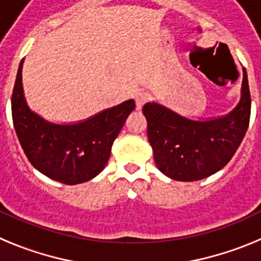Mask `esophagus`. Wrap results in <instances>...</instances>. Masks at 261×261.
I'll return each mask as SVG.
<instances>
[{
    "label": "esophagus",
    "instance_id": "1",
    "mask_svg": "<svg viewBox=\"0 0 261 261\" xmlns=\"http://www.w3.org/2000/svg\"><path fill=\"white\" fill-rule=\"evenodd\" d=\"M149 99L150 98H149L146 93H138L136 95V107H137V110H141L145 103L149 102Z\"/></svg>",
    "mask_w": 261,
    "mask_h": 261
}]
</instances>
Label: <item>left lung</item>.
Instances as JSON below:
<instances>
[{
  "label": "left lung",
  "instance_id": "8db88e82",
  "mask_svg": "<svg viewBox=\"0 0 261 261\" xmlns=\"http://www.w3.org/2000/svg\"><path fill=\"white\" fill-rule=\"evenodd\" d=\"M154 162L162 174L179 181L211 176L229 163L247 132L251 96L243 69L241 99L229 114L196 119L159 102L142 108Z\"/></svg>",
  "mask_w": 261,
  "mask_h": 261
}]
</instances>
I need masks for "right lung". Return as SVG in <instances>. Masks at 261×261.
<instances>
[{"mask_svg":"<svg viewBox=\"0 0 261 261\" xmlns=\"http://www.w3.org/2000/svg\"><path fill=\"white\" fill-rule=\"evenodd\" d=\"M22 69L23 60L11 96V114L29 161L41 174L62 184L91 180L107 165L112 144L135 110V100L129 99L77 123H53L30 108Z\"/></svg>","mask_w":261,"mask_h":261,"instance_id":"obj_1","label":"right lung"}]
</instances>
